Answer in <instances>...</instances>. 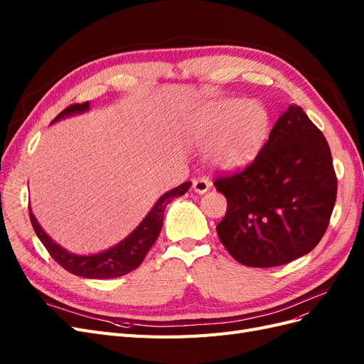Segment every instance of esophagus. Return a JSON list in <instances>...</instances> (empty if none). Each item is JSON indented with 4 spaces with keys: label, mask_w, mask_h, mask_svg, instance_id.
I'll return each instance as SVG.
<instances>
[{
    "label": "esophagus",
    "mask_w": 364,
    "mask_h": 364,
    "mask_svg": "<svg viewBox=\"0 0 364 364\" xmlns=\"http://www.w3.org/2000/svg\"><path fill=\"white\" fill-rule=\"evenodd\" d=\"M209 186H211V182H209L206 178L193 181V190L199 194H205L209 190Z\"/></svg>",
    "instance_id": "obj_1"
}]
</instances>
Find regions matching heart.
<instances>
[{
  "mask_svg": "<svg viewBox=\"0 0 364 364\" xmlns=\"http://www.w3.org/2000/svg\"><path fill=\"white\" fill-rule=\"evenodd\" d=\"M267 114L255 102L226 100L211 106L194 121V142L209 144L208 158L225 168L240 167L259 150L267 132Z\"/></svg>",
  "mask_w": 364,
  "mask_h": 364,
  "instance_id": "heart-1",
  "label": "heart"
}]
</instances>
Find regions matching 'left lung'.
Instances as JSON below:
<instances>
[{
    "mask_svg": "<svg viewBox=\"0 0 364 364\" xmlns=\"http://www.w3.org/2000/svg\"><path fill=\"white\" fill-rule=\"evenodd\" d=\"M228 200L217 234L247 267H277L311 252L337 197L331 150L301 107L290 106L250 164L214 179Z\"/></svg>",
    "mask_w": 364,
    "mask_h": 364,
    "instance_id": "obj_1",
    "label": "left lung"
}]
</instances>
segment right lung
I'll use <instances>...</instances> for the list:
<instances>
[{
    "label": "right lung",
    "instance_id": "obj_1",
    "mask_svg": "<svg viewBox=\"0 0 364 364\" xmlns=\"http://www.w3.org/2000/svg\"><path fill=\"white\" fill-rule=\"evenodd\" d=\"M90 103H74L68 107H65L63 111L54 118L53 121H58L62 117L80 114L87 111ZM191 186V182H185L179 185L178 188H173L171 191L165 193L161 199L151 208V211L142 220L141 225L132 232L126 240L121 241L115 247L109 249L106 252L97 253V255L90 257H79L70 253L68 250L62 249L54 241L43 232V229L39 226L38 220L33 215L31 209H28L30 222L35 229L36 235L42 241V245L46 246L51 258L56 261L59 266H62L65 270L75 274V277L90 278V279H107V278H117L123 277V274L135 270L139 267V264L144 261L147 252L150 247L155 245L156 238L159 237V232L162 229V220H164V209L167 206L174 197L183 196Z\"/></svg>",
    "mask_w": 364,
    "mask_h": 364
}]
</instances>
